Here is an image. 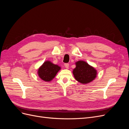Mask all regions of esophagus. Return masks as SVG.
Masks as SVG:
<instances>
[{"label": "esophagus", "instance_id": "obj_1", "mask_svg": "<svg viewBox=\"0 0 129 129\" xmlns=\"http://www.w3.org/2000/svg\"><path fill=\"white\" fill-rule=\"evenodd\" d=\"M64 67L66 68H69V64L68 63H65L64 64Z\"/></svg>", "mask_w": 129, "mask_h": 129}]
</instances>
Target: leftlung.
Instances as JSON below:
<instances>
[{
  "instance_id": "8db88e82",
  "label": "left lung",
  "mask_w": 129,
  "mask_h": 129,
  "mask_svg": "<svg viewBox=\"0 0 129 129\" xmlns=\"http://www.w3.org/2000/svg\"><path fill=\"white\" fill-rule=\"evenodd\" d=\"M76 67L73 74L74 77L82 84H87L94 80L97 75V71L86 62L79 61L76 62Z\"/></svg>"
}]
</instances>
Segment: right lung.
Returning <instances> with one entry per match:
<instances>
[{"mask_svg": "<svg viewBox=\"0 0 129 129\" xmlns=\"http://www.w3.org/2000/svg\"><path fill=\"white\" fill-rule=\"evenodd\" d=\"M61 69L58 65L53 63L49 61H45L39 68L38 74L41 79L46 82L51 81Z\"/></svg>", "mask_w": 129, "mask_h": 129, "instance_id": "add662e5", "label": "right lung"}]
</instances>
